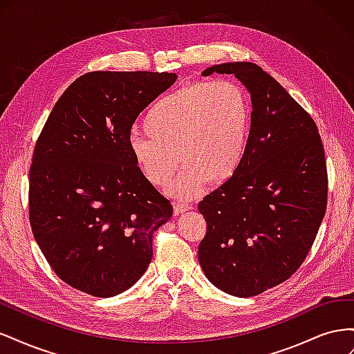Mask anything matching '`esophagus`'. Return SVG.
<instances>
[{"label":"esophagus","mask_w":354,"mask_h":354,"mask_svg":"<svg viewBox=\"0 0 354 354\" xmlns=\"http://www.w3.org/2000/svg\"><path fill=\"white\" fill-rule=\"evenodd\" d=\"M189 209H192V205L190 203H181V202H177V203H174V214H183V212H186V211H189Z\"/></svg>","instance_id":"obj_1"}]
</instances>
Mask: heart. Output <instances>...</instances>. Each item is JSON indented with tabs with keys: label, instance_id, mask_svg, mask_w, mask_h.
Here are the masks:
<instances>
[{
	"label": "heart",
	"instance_id": "heart-1",
	"mask_svg": "<svg viewBox=\"0 0 354 354\" xmlns=\"http://www.w3.org/2000/svg\"><path fill=\"white\" fill-rule=\"evenodd\" d=\"M252 109L248 93L230 80L189 84L158 99L145 113L146 136H130L128 152L149 183L194 199L209 180L224 183L239 169L248 147Z\"/></svg>",
	"mask_w": 354,
	"mask_h": 354
}]
</instances>
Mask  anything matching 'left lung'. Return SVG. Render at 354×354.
Here are the masks:
<instances>
[{"mask_svg": "<svg viewBox=\"0 0 354 354\" xmlns=\"http://www.w3.org/2000/svg\"><path fill=\"white\" fill-rule=\"evenodd\" d=\"M233 73L251 94L252 121L239 169L199 202L207 233L198 257L208 281L252 297L291 277L315 242L328 201L315 121L259 65L233 62L202 72Z\"/></svg>", "mask_w": 354, "mask_h": 354, "instance_id": "1", "label": "left lung"}]
</instances>
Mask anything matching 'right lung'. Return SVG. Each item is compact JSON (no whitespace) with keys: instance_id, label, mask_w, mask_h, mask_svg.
<instances>
[{"instance_id":"obj_1","label":"right lung","mask_w":354,"mask_h":354,"mask_svg":"<svg viewBox=\"0 0 354 354\" xmlns=\"http://www.w3.org/2000/svg\"><path fill=\"white\" fill-rule=\"evenodd\" d=\"M177 80L168 72L97 71L62 94L29 169V221L51 269L78 291L108 298L152 260L153 232L173 205L128 152L137 116Z\"/></svg>"}]
</instances>
